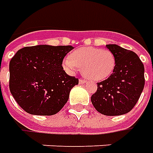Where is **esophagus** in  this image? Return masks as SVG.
I'll return each mask as SVG.
<instances>
[{
	"mask_svg": "<svg viewBox=\"0 0 153 153\" xmlns=\"http://www.w3.org/2000/svg\"><path fill=\"white\" fill-rule=\"evenodd\" d=\"M79 82L80 84H85V83H86V80L82 79H79Z\"/></svg>",
	"mask_w": 153,
	"mask_h": 153,
	"instance_id": "1",
	"label": "esophagus"
}]
</instances>
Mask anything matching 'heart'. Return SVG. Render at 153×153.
<instances>
[{"instance_id":"b5f03b06","label":"heart","mask_w":153,"mask_h":153,"mask_svg":"<svg viewBox=\"0 0 153 153\" xmlns=\"http://www.w3.org/2000/svg\"><path fill=\"white\" fill-rule=\"evenodd\" d=\"M63 66L69 74H74L79 68L88 79L93 81H102L114 73L116 57L109 50L98 47H83L74 51L69 54V58L65 59Z\"/></svg>"}]
</instances>
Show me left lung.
<instances>
[{"label":"left lung","mask_w":153,"mask_h":153,"mask_svg":"<svg viewBox=\"0 0 153 153\" xmlns=\"http://www.w3.org/2000/svg\"><path fill=\"white\" fill-rule=\"evenodd\" d=\"M106 46L115 54L116 66L107 79L97 84L91 102L100 114L118 116L130 112L139 99L145 84L144 66L133 51L117 45Z\"/></svg>","instance_id":"left-lung-1"}]
</instances>
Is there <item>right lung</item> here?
Listing matches in <instances>:
<instances>
[{
	"instance_id": "obj_1",
	"label": "right lung",
	"mask_w": 153,
	"mask_h": 153,
	"mask_svg": "<svg viewBox=\"0 0 153 153\" xmlns=\"http://www.w3.org/2000/svg\"><path fill=\"white\" fill-rule=\"evenodd\" d=\"M73 49L71 45H40L24 47L14 55L9 66L10 90L26 113L50 116L65 106L71 88L79 84L62 66Z\"/></svg>"
}]
</instances>
